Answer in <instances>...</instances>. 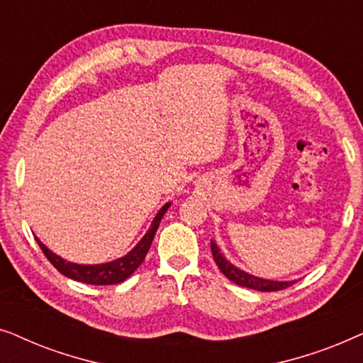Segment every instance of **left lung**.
Instances as JSON below:
<instances>
[{
  "label": "left lung",
  "instance_id": "left-lung-1",
  "mask_svg": "<svg viewBox=\"0 0 363 363\" xmlns=\"http://www.w3.org/2000/svg\"><path fill=\"white\" fill-rule=\"evenodd\" d=\"M211 252H213V259H215L216 266L220 267V271L228 277V279L233 281L238 286L250 287V289L261 291V292H272V291L286 289V287L294 284V281H271V279H262V277L247 274L246 271L233 266L231 262L221 255L220 247L216 246L215 241H211Z\"/></svg>",
  "mask_w": 363,
  "mask_h": 363
}]
</instances>
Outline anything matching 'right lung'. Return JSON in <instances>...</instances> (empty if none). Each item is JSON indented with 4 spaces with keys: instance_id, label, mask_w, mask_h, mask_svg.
<instances>
[{
    "instance_id": "right-lung-1",
    "label": "right lung",
    "mask_w": 363,
    "mask_h": 363,
    "mask_svg": "<svg viewBox=\"0 0 363 363\" xmlns=\"http://www.w3.org/2000/svg\"><path fill=\"white\" fill-rule=\"evenodd\" d=\"M170 205L172 203H167V205H163L160 208V211L157 213L155 218H153L152 225L145 233V236L137 242V246L133 247L130 252H127L123 257H118V259L111 262H102V264H77V262H69L66 259H62L61 256L54 255V252L49 250L48 246H44L38 238L36 241L39 247L43 250L44 256L48 257L49 262H51L61 274L71 277L74 281L86 282V284L94 286L118 284V282H123L127 277H130L133 274V271L142 264L143 259H145L147 252L152 246L153 236H155V233L158 230V225H160L162 218L165 215L168 208H170Z\"/></svg>"
}]
</instances>
